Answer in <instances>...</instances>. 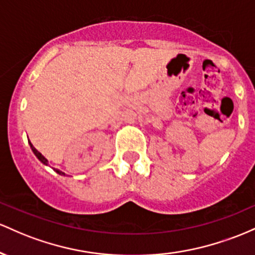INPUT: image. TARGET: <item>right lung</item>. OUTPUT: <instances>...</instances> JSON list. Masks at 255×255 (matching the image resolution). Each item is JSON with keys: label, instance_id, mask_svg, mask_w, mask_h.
Here are the masks:
<instances>
[{"label": "right lung", "instance_id": "right-lung-1", "mask_svg": "<svg viewBox=\"0 0 255 255\" xmlns=\"http://www.w3.org/2000/svg\"><path fill=\"white\" fill-rule=\"evenodd\" d=\"M28 143H30V147H31V149H32V151H33V154H35V155L37 156V158H38V160H39V161H41V162H43V164H44V165H48V160H47V159H45V158H44V156H43V155H42V154H41V153H39V151H38V150H37L35 147H33V145H32V143H31L30 141H28ZM54 170H55V172H56V173L61 174V176H65V173H64V172H62V171H60V170H58V168H54Z\"/></svg>", "mask_w": 255, "mask_h": 255}]
</instances>
